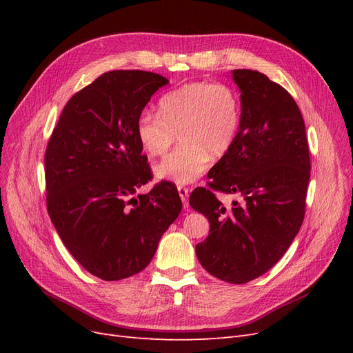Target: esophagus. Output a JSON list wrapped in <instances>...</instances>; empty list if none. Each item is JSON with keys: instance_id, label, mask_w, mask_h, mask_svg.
I'll use <instances>...</instances> for the list:
<instances>
[{"instance_id": "esophagus-1", "label": "esophagus", "mask_w": 353, "mask_h": 353, "mask_svg": "<svg viewBox=\"0 0 353 353\" xmlns=\"http://www.w3.org/2000/svg\"><path fill=\"white\" fill-rule=\"evenodd\" d=\"M178 193H179L181 200H183V203H184V208H185V209H188V196H190V188L183 187V185H178Z\"/></svg>"}]
</instances>
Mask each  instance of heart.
Listing matches in <instances>:
<instances>
[{"instance_id":"heart-1","label":"heart","mask_w":353,"mask_h":353,"mask_svg":"<svg viewBox=\"0 0 353 353\" xmlns=\"http://www.w3.org/2000/svg\"><path fill=\"white\" fill-rule=\"evenodd\" d=\"M239 126L240 103L228 85L191 82L165 94L159 114L143 112L137 137L148 156H162L178 135L181 144L154 172L159 179L190 184L206 172L212 157L227 154Z\"/></svg>"}]
</instances>
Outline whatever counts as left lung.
<instances>
[{
    "label": "left lung",
    "instance_id": "8db88e82",
    "mask_svg": "<svg viewBox=\"0 0 353 353\" xmlns=\"http://www.w3.org/2000/svg\"><path fill=\"white\" fill-rule=\"evenodd\" d=\"M240 126L227 154L196 188L190 206L210 223L196 245L197 259L210 275L231 284L258 279L279 262L302 227L311 160L305 122L281 85L258 70L236 69ZM236 194L223 207L214 191Z\"/></svg>",
    "mask_w": 353,
    "mask_h": 353
}]
</instances>
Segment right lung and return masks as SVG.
<instances>
[{"label":"right lung","instance_id":"add662e5","mask_svg":"<svg viewBox=\"0 0 353 353\" xmlns=\"http://www.w3.org/2000/svg\"><path fill=\"white\" fill-rule=\"evenodd\" d=\"M166 83L153 72L103 73L68 101L47 145L52 225L73 258L104 281L143 271L183 209L166 181L134 197L152 179L137 122Z\"/></svg>","mask_w":353,"mask_h":353}]
</instances>
